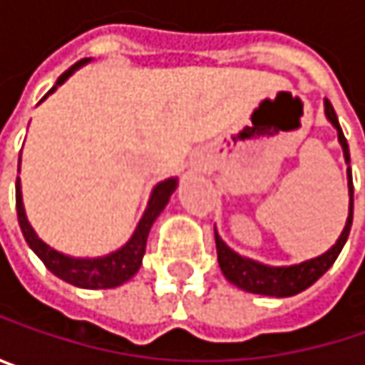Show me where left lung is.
<instances>
[{
	"instance_id": "1",
	"label": "left lung",
	"mask_w": 365,
	"mask_h": 365,
	"mask_svg": "<svg viewBox=\"0 0 365 365\" xmlns=\"http://www.w3.org/2000/svg\"><path fill=\"white\" fill-rule=\"evenodd\" d=\"M324 108H326V118L331 122V126L338 130V141L342 145V154H344V160L349 165L351 163L349 145H346V139H344L342 128L338 124L336 111H334L328 99H326ZM346 180H349V217H346L344 230L340 232L336 245H331L326 254L317 255L313 259H307V262H300V264H294V266H266L262 262H255V259L243 257L237 252H232L215 230L217 262H220V268H222L224 277L232 285H237V287H241L245 292L262 294V296H274V298L296 296V294L304 292L307 287H311L336 262V257L342 252V247H344V243L349 239V232H351V224H353V178H351V167L346 169Z\"/></svg>"
}]
</instances>
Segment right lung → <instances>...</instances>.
<instances>
[{"label": "right lung", "instance_id": "add662e5", "mask_svg": "<svg viewBox=\"0 0 365 365\" xmlns=\"http://www.w3.org/2000/svg\"><path fill=\"white\" fill-rule=\"evenodd\" d=\"M91 58H82L76 65H71L58 80L56 84L43 95V99L48 95H52L56 91V86H61L76 69H80L84 63H88ZM41 99V101H43ZM178 187V178L165 180V182L156 183L148 207L143 211V217L139 220L133 237L126 241V245H122L120 250L111 252L101 257H71V255L61 254L56 250H52L50 245H46L36 230L31 228L27 215H25V207H23V192H21V180L16 178V213H19V224L23 230L25 241L29 243V247L37 254V257L46 264V268L56 274L58 279H63L65 283H71L76 287H84V289H110V287H118L122 283H126L128 279L135 277V272L141 266V259L145 254V243H148V235L152 224L156 222V217L163 213V209L167 207L171 194Z\"/></svg>", "mask_w": 365, "mask_h": 365}]
</instances>
